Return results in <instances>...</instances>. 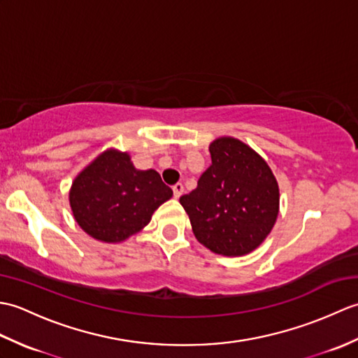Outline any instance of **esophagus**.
Listing matches in <instances>:
<instances>
[{
    "label": "esophagus",
    "instance_id": "esophagus-1",
    "mask_svg": "<svg viewBox=\"0 0 358 358\" xmlns=\"http://www.w3.org/2000/svg\"><path fill=\"white\" fill-rule=\"evenodd\" d=\"M172 191H173L175 199H180L181 194H183V191H185V187H183V185H181V183H177V185L172 186Z\"/></svg>",
    "mask_w": 358,
    "mask_h": 358
}]
</instances>
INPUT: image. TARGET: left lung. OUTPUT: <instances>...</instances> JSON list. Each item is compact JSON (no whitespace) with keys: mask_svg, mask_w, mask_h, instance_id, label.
I'll return each mask as SVG.
<instances>
[{"mask_svg":"<svg viewBox=\"0 0 358 358\" xmlns=\"http://www.w3.org/2000/svg\"><path fill=\"white\" fill-rule=\"evenodd\" d=\"M209 152L212 164L180 203L201 245L222 255L249 254L275 224L277 180L260 155L231 136L215 140Z\"/></svg>","mask_w":358,"mask_h":358,"instance_id":"1","label":"left lung"}]
</instances>
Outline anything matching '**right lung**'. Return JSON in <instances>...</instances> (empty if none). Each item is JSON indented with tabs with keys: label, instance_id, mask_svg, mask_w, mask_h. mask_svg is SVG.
Masks as SVG:
<instances>
[{
	"label": "right lung",
	"instance_id": "obj_1",
	"mask_svg": "<svg viewBox=\"0 0 358 358\" xmlns=\"http://www.w3.org/2000/svg\"><path fill=\"white\" fill-rule=\"evenodd\" d=\"M172 196L154 169L138 171L127 154L108 150L72 183L71 208L81 229L106 243L123 241Z\"/></svg>",
	"mask_w": 358,
	"mask_h": 358
}]
</instances>
